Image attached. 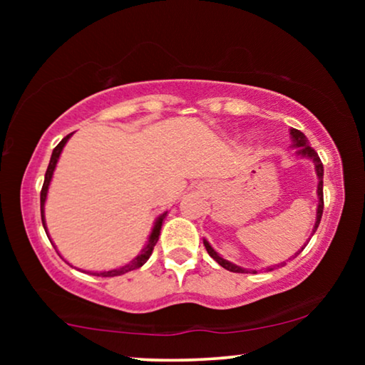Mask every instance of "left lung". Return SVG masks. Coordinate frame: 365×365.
<instances>
[{"label": "left lung", "mask_w": 365, "mask_h": 365, "mask_svg": "<svg viewBox=\"0 0 365 365\" xmlns=\"http://www.w3.org/2000/svg\"><path fill=\"white\" fill-rule=\"evenodd\" d=\"M291 138H292V146L294 148H297V154L299 156H302V158H309V159H312V163L316 164V173H317V179H319V184H317V197H319V206H317V214H316V224H314V229H312V234L317 231V227H319V222H321V217H322V211H324V192H322V179H324V166H322V163H321V159H319V156H317V153L314 151V149L311 148V144H309V141H307V138L304 136V133H301L299 131V129H291ZM204 246H206V251H207V254L209 256H211L214 261H216L219 266H222L224 269H227V271H231V272H242V274H246V272H251V271H247V269H242V267H239V266H236V264H232V262H229V261H226V259L224 257H221L219 256V254L214 251V249L211 247V244H209L206 239H204ZM304 249V247H302ZM301 252V251H299ZM297 252V254H299ZM296 254V256H297ZM284 264L286 262H281V264H277V266H269L267 267V271H274V269L276 267H281V266H284ZM254 274H256V271H252Z\"/></svg>", "instance_id": "1"}]
</instances>
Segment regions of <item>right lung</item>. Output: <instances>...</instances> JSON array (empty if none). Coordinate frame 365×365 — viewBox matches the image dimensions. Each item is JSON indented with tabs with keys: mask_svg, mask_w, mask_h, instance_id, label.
Returning <instances> with one entry per match:
<instances>
[{
	"mask_svg": "<svg viewBox=\"0 0 365 365\" xmlns=\"http://www.w3.org/2000/svg\"><path fill=\"white\" fill-rule=\"evenodd\" d=\"M73 136L71 134H68L66 138L61 139V143L58 144L56 148L53 149V154H51V159H49V164H48V169H46V174H44V182H43V189H41V221H43V227L44 231H48L46 229V221H44V202H46V196H48V187H49V182H51V178H53V173H54V168H56L58 164V159H59V154H61L64 144L68 143V139ZM168 212L161 214L156 219V222H154V227L151 231V236H149V241L146 244V247L143 249L141 254H138V257H134L131 262L126 264V266L123 267H118V269H113V271H104V272H93L94 276H101V277H114V276H121V274H126L129 271H134V269H139L143 266L144 262L148 261L149 256L153 254V249L156 246L158 239H159V234H161V226L164 222V217H166ZM49 237V236H48Z\"/></svg>",
	"mask_w": 365,
	"mask_h": 365,
	"instance_id": "right-lung-1",
	"label": "right lung"
}]
</instances>
